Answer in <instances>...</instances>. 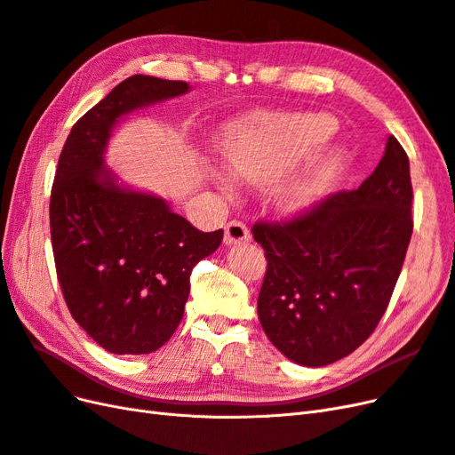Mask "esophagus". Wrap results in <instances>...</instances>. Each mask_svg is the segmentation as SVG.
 I'll return each mask as SVG.
<instances>
[{
	"instance_id": "esophagus-1",
	"label": "esophagus",
	"mask_w": 455,
	"mask_h": 455,
	"mask_svg": "<svg viewBox=\"0 0 455 455\" xmlns=\"http://www.w3.org/2000/svg\"><path fill=\"white\" fill-rule=\"evenodd\" d=\"M251 241V233L249 228H246L243 222H237V220H233L226 226V235H224V243L226 244H241Z\"/></svg>"
}]
</instances>
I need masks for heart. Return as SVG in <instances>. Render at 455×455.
<instances>
[{"mask_svg": "<svg viewBox=\"0 0 455 455\" xmlns=\"http://www.w3.org/2000/svg\"><path fill=\"white\" fill-rule=\"evenodd\" d=\"M336 121L323 114H256L229 127L218 151L228 172L239 182L266 186L279 178L313 148L334 134ZM338 164L336 151H321L275 184L273 204L283 214L309 206ZM224 196H235V184L222 172L212 174Z\"/></svg>", "mask_w": 455, "mask_h": 455, "instance_id": "1", "label": "heart"}]
</instances>
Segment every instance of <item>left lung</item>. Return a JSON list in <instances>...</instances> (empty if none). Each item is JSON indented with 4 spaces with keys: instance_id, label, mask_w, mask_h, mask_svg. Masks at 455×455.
Segmentation results:
<instances>
[{
    "instance_id": "1",
    "label": "left lung",
    "mask_w": 455,
    "mask_h": 455,
    "mask_svg": "<svg viewBox=\"0 0 455 455\" xmlns=\"http://www.w3.org/2000/svg\"><path fill=\"white\" fill-rule=\"evenodd\" d=\"M411 180L395 136L376 171L284 222H256L267 269L258 316L269 341L301 366L353 353L389 306L411 237Z\"/></svg>"
}]
</instances>
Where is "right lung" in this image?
Masks as SVG:
<instances>
[{
	"instance_id": "right-lung-1",
	"label": "right lung",
	"mask_w": 455,
	"mask_h": 455,
	"mask_svg": "<svg viewBox=\"0 0 455 455\" xmlns=\"http://www.w3.org/2000/svg\"><path fill=\"white\" fill-rule=\"evenodd\" d=\"M188 91L186 81L127 77L76 123L59 157L49 220L60 291L74 321L116 355L171 339L191 269L224 239V229L199 231L164 199L117 186L102 159L123 116Z\"/></svg>"
}]
</instances>
